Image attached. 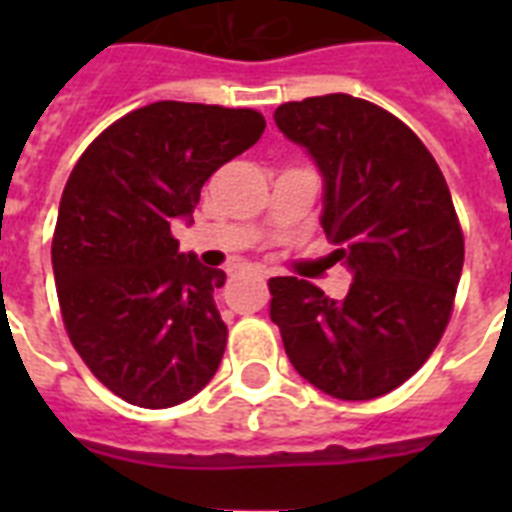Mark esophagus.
Wrapping results in <instances>:
<instances>
[{
  "label": "esophagus",
  "instance_id": "obj_1",
  "mask_svg": "<svg viewBox=\"0 0 512 512\" xmlns=\"http://www.w3.org/2000/svg\"><path fill=\"white\" fill-rule=\"evenodd\" d=\"M252 271H255L257 276H268V271H263V268H252Z\"/></svg>",
  "mask_w": 512,
  "mask_h": 512
}]
</instances>
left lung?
Segmentation results:
<instances>
[{"instance_id":"obj_1","label":"left lung","mask_w":512,"mask_h":512,"mask_svg":"<svg viewBox=\"0 0 512 512\" xmlns=\"http://www.w3.org/2000/svg\"><path fill=\"white\" fill-rule=\"evenodd\" d=\"M276 127L324 177L321 228L353 273L345 300L276 276L271 321L300 377L342 401L396 390L452 316L465 239L436 159L401 119L353 95L276 108Z\"/></svg>"}]
</instances>
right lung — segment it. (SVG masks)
Wrapping results in <instances>:
<instances>
[{
	"label": "right lung",
	"instance_id": "right-lung-1",
	"mask_svg": "<svg viewBox=\"0 0 512 512\" xmlns=\"http://www.w3.org/2000/svg\"><path fill=\"white\" fill-rule=\"evenodd\" d=\"M265 130L252 108L159 100L100 132L76 162L52 236L66 332L90 372L127 404L167 409L215 377L228 327L225 273L183 255L201 185Z\"/></svg>",
	"mask_w": 512,
	"mask_h": 512
}]
</instances>
